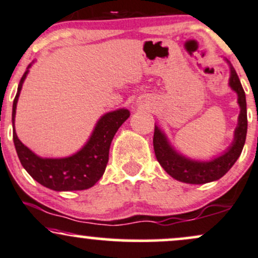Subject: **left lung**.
Masks as SVG:
<instances>
[{"label": "left lung", "instance_id": "1", "mask_svg": "<svg viewBox=\"0 0 258 258\" xmlns=\"http://www.w3.org/2000/svg\"><path fill=\"white\" fill-rule=\"evenodd\" d=\"M229 86L238 93L240 114H239L238 126L235 129L234 142L229 147V150L219 158H215L211 162H193V160L183 158L169 146L166 138L158 129V126L154 128L153 147L156 158L163 166V169L175 180L193 184H203L219 180L232 168L240 156L247 132L246 98H245V92L241 87L240 80L233 68H231Z\"/></svg>", "mask_w": 258, "mask_h": 258}]
</instances>
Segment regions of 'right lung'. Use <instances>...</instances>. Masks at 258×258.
Listing matches in <instances>:
<instances>
[{
    "label": "right lung",
    "mask_w": 258,
    "mask_h": 258,
    "mask_svg": "<svg viewBox=\"0 0 258 258\" xmlns=\"http://www.w3.org/2000/svg\"><path fill=\"white\" fill-rule=\"evenodd\" d=\"M30 63L21 77L18 92L13 101V140L21 165L42 186L53 190H82L93 187L104 175L108 163V152L112 139L118 128L128 119V110H118L106 113L96 124L92 138L80 152L68 158L43 159L21 144L14 130V117L18 98L25 80Z\"/></svg>",
    "instance_id": "add662e5"
}]
</instances>
